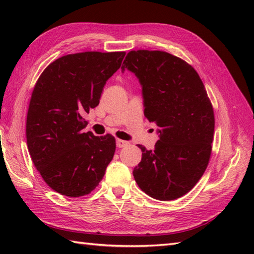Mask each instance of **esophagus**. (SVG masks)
<instances>
[{
    "label": "esophagus",
    "instance_id": "esophagus-1",
    "mask_svg": "<svg viewBox=\"0 0 254 254\" xmlns=\"http://www.w3.org/2000/svg\"><path fill=\"white\" fill-rule=\"evenodd\" d=\"M117 146L119 147V148H122V147H126L127 145L128 144V142H127V141H123V139H117Z\"/></svg>",
    "mask_w": 254,
    "mask_h": 254
}]
</instances>
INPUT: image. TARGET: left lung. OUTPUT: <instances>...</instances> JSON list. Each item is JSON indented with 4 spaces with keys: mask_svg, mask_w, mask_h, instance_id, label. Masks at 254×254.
<instances>
[{
    "mask_svg": "<svg viewBox=\"0 0 254 254\" xmlns=\"http://www.w3.org/2000/svg\"><path fill=\"white\" fill-rule=\"evenodd\" d=\"M142 85L144 115L159 127L153 150L137 145L142 160L133 170L137 186L159 201L185 195L206 170L215 118L202 79L190 64L165 51H130L121 67Z\"/></svg>",
    "mask_w": 254,
    "mask_h": 254,
    "instance_id": "8db88e82",
    "label": "left lung"
}]
</instances>
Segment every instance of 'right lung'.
<instances>
[{"label":"right lung","instance_id":"add662e5","mask_svg":"<svg viewBox=\"0 0 254 254\" xmlns=\"http://www.w3.org/2000/svg\"><path fill=\"white\" fill-rule=\"evenodd\" d=\"M124 56L87 51L61 57L45 68L32 90L27 146L42 179L62 195L78 197L95 190L113 158L116 138L84 133L83 116L99 105Z\"/></svg>","mask_w":254,"mask_h":254}]
</instances>
